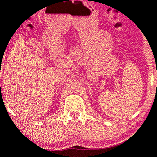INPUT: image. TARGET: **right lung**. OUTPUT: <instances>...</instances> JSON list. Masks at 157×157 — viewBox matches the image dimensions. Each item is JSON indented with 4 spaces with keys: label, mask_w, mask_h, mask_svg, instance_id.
Returning a JSON list of instances; mask_svg holds the SVG:
<instances>
[{
    "label": "right lung",
    "mask_w": 157,
    "mask_h": 157,
    "mask_svg": "<svg viewBox=\"0 0 157 157\" xmlns=\"http://www.w3.org/2000/svg\"><path fill=\"white\" fill-rule=\"evenodd\" d=\"M0 85H1V84H0Z\"/></svg>",
    "instance_id": "1"
}]
</instances>
